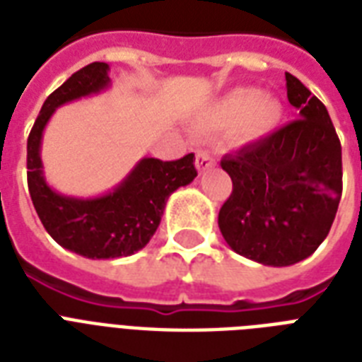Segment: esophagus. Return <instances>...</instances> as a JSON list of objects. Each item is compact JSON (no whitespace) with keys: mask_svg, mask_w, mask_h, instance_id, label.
Listing matches in <instances>:
<instances>
[{"mask_svg":"<svg viewBox=\"0 0 362 362\" xmlns=\"http://www.w3.org/2000/svg\"><path fill=\"white\" fill-rule=\"evenodd\" d=\"M212 165H214V156L209 150H199L197 156H195V167H197L199 173L209 170Z\"/></svg>","mask_w":362,"mask_h":362,"instance_id":"obj_1","label":"esophagus"}]
</instances>
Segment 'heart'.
Segmentation results:
<instances>
[{"label": "heart", "mask_w": 362, "mask_h": 362, "mask_svg": "<svg viewBox=\"0 0 362 362\" xmlns=\"http://www.w3.org/2000/svg\"><path fill=\"white\" fill-rule=\"evenodd\" d=\"M284 120V105L276 95L259 93L255 88H235L218 101L199 120L204 131H226L235 127L242 142L269 136Z\"/></svg>", "instance_id": "1"}]
</instances>
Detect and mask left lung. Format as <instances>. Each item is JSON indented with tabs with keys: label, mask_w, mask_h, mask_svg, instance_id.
<instances>
[{
	"label": "left lung",
	"mask_w": 362,
	"mask_h": 362,
	"mask_svg": "<svg viewBox=\"0 0 362 362\" xmlns=\"http://www.w3.org/2000/svg\"><path fill=\"white\" fill-rule=\"evenodd\" d=\"M286 82L297 120L221 159L233 180L218 216L221 235L233 252L269 267L310 257L342 197V146L331 116L297 76L286 73Z\"/></svg>",
	"instance_id": "8db88e82"
}]
</instances>
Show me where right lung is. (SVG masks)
Here are the masks:
<instances>
[{
  "instance_id": "right-lung-1",
  "label": "right lung",
  "mask_w": 362,
  "mask_h": 362,
  "mask_svg": "<svg viewBox=\"0 0 362 362\" xmlns=\"http://www.w3.org/2000/svg\"><path fill=\"white\" fill-rule=\"evenodd\" d=\"M109 86V65L82 67L48 95L28 136V187L37 216L59 246L88 259L127 257L142 250L159 227L170 193L197 176L195 156L187 153L176 161L142 158L112 192L99 197H71L48 186L41 139L54 110Z\"/></svg>"
}]
</instances>
